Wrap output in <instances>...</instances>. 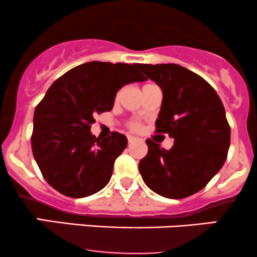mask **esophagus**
I'll return each mask as SVG.
<instances>
[{
	"instance_id": "34e87169",
	"label": "esophagus",
	"mask_w": 257,
	"mask_h": 257,
	"mask_svg": "<svg viewBox=\"0 0 257 257\" xmlns=\"http://www.w3.org/2000/svg\"><path fill=\"white\" fill-rule=\"evenodd\" d=\"M128 143L129 144H133V143H135V141H137V138H134V137H132V135H128Z\"/></svg>"
}]
</instances>
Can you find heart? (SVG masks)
<instances>
[{
	"mask_svg": "<svg viewBox=\"0 0 257 257\" xmlns=\"http://www.w3.org/2000/svg\"><path fill=\"white\" fill-rule=\"evenodd\" d=\"M138 124H137V123H132V124H131V128L132 129H138Z\"/></svg>",
	"mask_w": 257,
	"mask_h": 257,
	"instance_id": "heart-1",
	"label": "heart"
}]
</instances>
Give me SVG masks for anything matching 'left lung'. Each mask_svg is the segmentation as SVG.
Segmentation results:
<instances>
[{
	"label": "left lung",
	"instance_id": "obj_1",
	"mask_svg": "<svg viewBox=\"0 0 257 257\" xmlns=\"http://www.w3.org/2000/svg\"><path fill=\"white\" fill-rule=\"evenodd\" d=\"M163 90L156 133L174 138L170 150L147 139L139 163L145 184L159 196L181 199L204 188L222 168L231 128L217 93L204 78L176 64H139Z\"/></svg>",
	"mask_w": 257,
	"mask_h": 257
}]
</instances>
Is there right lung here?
<instances>
[{
    "mask_svg": "<svg viewBox=\"0 0 257 257\" xmlns=\"http://www.w3.org/2000/svg\"><path fill=\"white\" fill-rule=\"evenodd\" d=\"M138 66L101 61L78 65L59 77L36 106L32 153L43 178L58 192L83 198L108 184L128 140L117 132L95 138L90 126L96 113L112 110L120 87L146 81Z\"/></svg>",
    "mask_w": 257,
    "mask_h": 257,
    "instance_id": "right-lung-1",
    "label": "right lung"
}]
</instances>
